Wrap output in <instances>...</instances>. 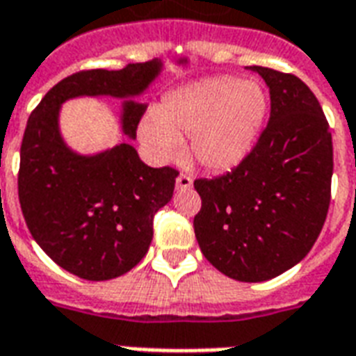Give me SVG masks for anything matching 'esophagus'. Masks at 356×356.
<instances>
[{
    "instance_id": "esophagus-1",
    "label": "esophagus",
    "mask_w": 356,
    "mask_h": 356,
    "mask_svg": "<svg viewBox=\"0 0 356 356\" xmlns=\"http://www.w3.org/2000/svg\"><path fill=\"white\" fill-rule=\"evenodd\" d=\"M193 188V178L189 175H186V172H180L178 175V178H176V189H191Z\"/></svg>"
}]
</instances>
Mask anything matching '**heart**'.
<instances>
[{
	"label": "heart",
	"instance_id": "b5f03b06",
	"mask_svg": "<svg viewBox=\"0 0 356 356\" xmlns=\"http://www.w3.org/2000/svg\"><path fill=\"white\" fill-rule=\"evenodd\" d=\"M266 114L257 82L210 76L170 93L143 118L138 133L157 157L172 161L189 137V154L210 170H225L245 157Z\"/></svg>",
	"mask_w": 356,
	"mask_h": 356
}]
</instances>
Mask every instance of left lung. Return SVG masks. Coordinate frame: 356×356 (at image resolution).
<instances>
[{
    "instance_id": "1",
    "label": "left lung",
    "mask_w": 356,
    "mask_h": 356,
    "mask_svg": "<svg viewBox=\"0 0 356 356\" xmlns=\"http://www.w3.org/2000/svg\"><path fill=\"white\" fill-rule=\"evenodd\" d=\"M270 92L268 124L236 167L195 180L202 255L238 282H266L300 263L330 204L332 135L319 101L298 76L253 65Z\"/></svg>"
}]
</instances>
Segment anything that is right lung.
<instances>
[{
    "instance_id": "right-lung-1",
    "label": "right lung",
    "mask_w": 356,
    "mask_h": 356,
    "mask_svg": "<svg viewBox=\"0 0 356 356\" xmlns=\"http://www.w3.org/2000/svg\"><path fill=\"white\" fill-rule=\"evenodd\" d=\"M159 71L161 63L148 61L73 73L41 99L24 131L18 199L26 225L48 257L82 280H112L143 261L178 170L148 167L127 143L97 156L74 154L60 135V106L79 95L133 97ZM143 114V105L125 101V135L137 137Z\"/></svg>"
}]
</instances>
